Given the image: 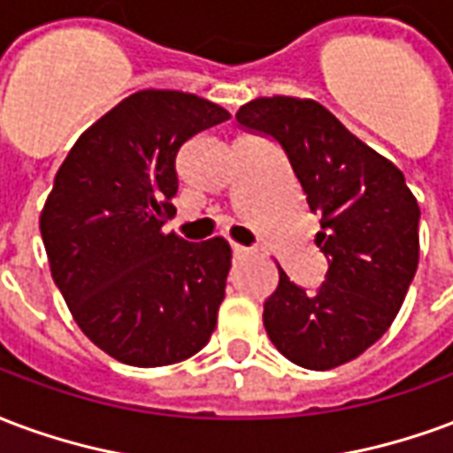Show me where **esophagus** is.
Masks as SVG:
<instances>
[{"mask_svg":"<svg viewBox=\"0 0 453 453\" xmlns=\"http://www.w3.org/2000/svg\"><path fill=\"white\" fill-rule=\"evenodd\" d=\"M231 249H234V253H236V256H249V253H250V249H246V246H241V243H234Z\"/></svg>","mask_w":453,"mask_h":453,"instance_id":"obj_1","label":"esophagus"}]
</instances>
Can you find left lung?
Here are the masks:
<instances>
[{
  "label": "left lung",
  "mask_w": 453,
  "mask_h": 453,
  "mask_svg": "<svg viewBox=\"0 0 453 453\" xmlns=\"http://www.w3.org/2000/svg\"><path fill=\"white\" fill-rule=\"evenodd\" d=\"M236 120L282 144L321 231L328 273L316 292L289 282L263 306V326L289 362L326 372L381 338L420 258V207L405 176L311 98L273 96L241 105Z\"/></svg>",
  "instance_id": "1"
}]
</instances>
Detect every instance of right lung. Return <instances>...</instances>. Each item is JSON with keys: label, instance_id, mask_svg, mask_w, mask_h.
Instances as JSON below:
<instances>
[{"label": "right lung", "instance_id": "1", "mask_svg": "<svg viewBox=\"0 0 453 453\" xmlns=\"http://www.w3.org/2000/svg\"><path fill=\"white\" fill-rule=\"evenodd\" d=\"M229 111L186 91L144 88L88 127L62 161L41 212L55 285L96 348L164 366L207 345L224 302L231 246L161 226L176 214V154Z\"/></svg>", "mask_w": 453, "mask_h": 453}]
</instances>
